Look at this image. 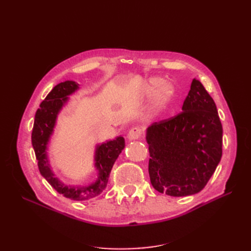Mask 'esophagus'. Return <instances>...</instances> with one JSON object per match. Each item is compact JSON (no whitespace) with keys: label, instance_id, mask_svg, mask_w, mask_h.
Masks as SVG:
<instances>
[{"label":"esophagus","instance_id":"34e87169","mask_svg":"<svg viewBox=\"0 0 251 251\" xmlns=\"http://www.w3.org/2000/svg\"><path fill=\"white\" fill-rule=\"evenodd\" d=\"M141 136V130L139 127H133L130 130V132L127 133V139L128 140H136L140 138Z\"/></svg>","mask_w":251,"mask_h":251}]
</instances>
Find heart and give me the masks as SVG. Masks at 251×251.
Segmentation results:
<instances>
[{
    "mask_svg": "<svg viewBox=\"0 0 251 251\" xmlns=\"http://www.w3.org/2000/svg\"><path fill=\"white\" fill-rule=\"evenodd\" d=\"M160 84H161L160 78H151L144 89H146L148 93H154L158 87L160 86ZM156 95L157 108H163L164 105H166V103H169V101L172 100V97L174 95V89L170 83L168 82L162 83Z\"/></svg>",
    "mask_w": 251,
    "mask_h": 251,
    "instance_id": "heart-1",
    "label": "heart"
}]
</instances>
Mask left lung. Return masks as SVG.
Segmentation results:
<instances>
[{
	"mask_svg": "<svg viewBox=\"0 0 251 251\" xmlns=\"http://www.w3.org/2000/svg\"><path fill=\"white\" fill-rule=\"evenodd\" d=\"M222 135L214 100L194 78L182 112L147 130L151 185L172 197L201 192L221 160Z\"/></svg>",
	"mask_w": 251,
	"mask_h": 251,
	"instance_id": "left-lung-1",
	"label": "left lung"
}]
</instances>
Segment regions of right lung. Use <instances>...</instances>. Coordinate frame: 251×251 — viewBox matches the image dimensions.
<instances>
[{
	"mask_svg": "<svg viewBox=\"0 0 251 251\" xmlns=\"http://www.w3.org/2000/svg\"><path fill=\"white\" fill-rule=\"evenodd\" d=\"M78 83L73 80L60 82L51 90L40 104L34 117L31 141L42 176L49 184L66 198L75 201H86L100 195L107 186L111 170L121 151L125 149V138L119 137L97 144L94 156V165L97 178L88 185H67L54 176L47 155L48 144L54 131L58 113L69 100V95L78 89Z\"/></svg>",
	"mask_w": 251,
	"mask_h": 251,
	"instance_id": "1",
	"label": "right lung"
}]
</instances>
